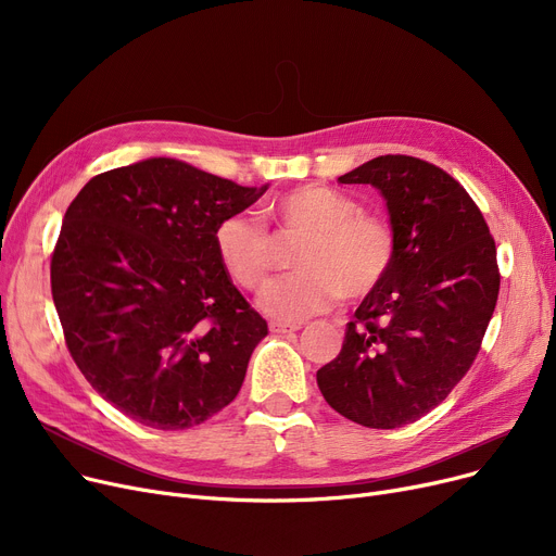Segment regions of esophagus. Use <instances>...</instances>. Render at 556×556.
Returning <instances> with one entry per match:
<instances>
[{
    "label": "esophagus",
    "mask_w": 556,
    "mask_h": 556,
    "mask_svg": "<svg viewBox=\"0 0 556 556\" xmlns=\"http://www.w3.org/2000/svg\"><path fill=\"white\" fill-rule=\"evenodd\" d=\"M302 325H286V323H270V331L273 333H293L300 331Z\"/></svg>",
    "instance_id": "34e87169"
}]
</instances>
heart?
<instances>
[{
  "label": "heart",
  "mask_w": 556,
  "mask_h": 556,
  "mask_svg": "<svg viewBox=\"0 0 556 556\" xmlns=\"http://www.w3.org/2000/svg\"><path fill=\"white\" fill-rule=\"evenodd\" d=\"M266 220L279 233H304L295 254V275L275 281L261 298V308L283 323L329 311L338 298L358 300L388 275L396 237L392 225L361 212V204L342 191L304 185L273 198ZM216 254L227 275L248 290L268 283L275 252L270 233L243 214L225 218L214 233Z\"/></svg>",
  "instance_id": "b5f03b06"
}]
</instances>
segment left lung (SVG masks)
Listing matches in <instances>:
<instances>
[{"mask_svg":"<svg viewBox=\"0 0 556 556\" xmlns=\"http://www.w3.org/2000/svg\"><path fill=\"white\" fill-rule=\"evenodd\" d=\"M338 182L381 191L396 252L317 388L346 419L401 428L440 405L473 365L501 288L495 243L471 195L424 160L381 155Z\"/></svg>","mask_w":556,"mask_h":556,"instance_id":"obj_1","label":"left lung"}]
</instances>
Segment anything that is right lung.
I'll list each match as a JSON object with an SVG mask.
<instances>
[{
	"mask_svg": "<svg viewBox=\"0 0 556 556\" xmlns=\"http://www.w3.org/2000/svg\"><path fill=\"white\" fill-rule=\"evenodd\" d=\"M266 191L149 157L72 200L53 304L87 383L137 424L185 430L237 399L268 325L231 283L214 233Z\"/></svg>",
	"mask_w": 556,
	"mask_h": 556,
	"instance_id": "add662e5",
	"label": "right lung"
}]
</instances>
